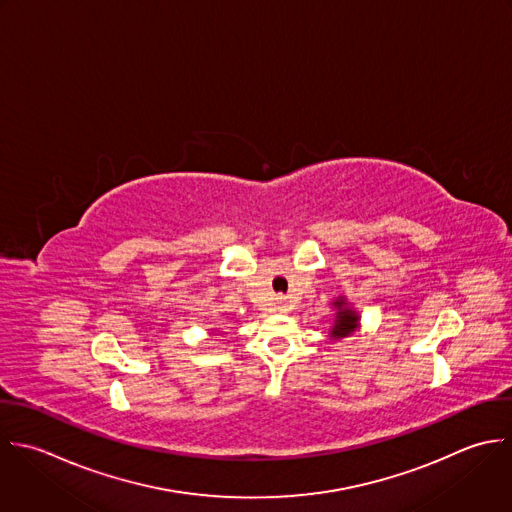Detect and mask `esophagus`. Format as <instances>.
I'll list each match as a JSON object with an SVG mask.
<instances>
[{
	"mask_svg": "<svg viewBox=\"0 0 512 512\" xmlns=\"http://www.w3.org/2000/svg\"><path fill=\"white\" fill-rule=\"evenodd\" d=\"M281 313H287L289 311V307H287V303L285 301H279V307H277Z\"/></svg>",
	"mask_w": 512,
	"mask_h": 512,
	"instance_id": "34e87169",
	"label": "esophagus"
}]
</instances>
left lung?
<instances>
[{"label":"left lung","instance_id":"1","mask_svg":"<svg viewBox=\"0 0 512 512\" xmlns=\"http://www.w3.org/2000/svg\"><path fill=\"white\" fill-rule=\"evenodd\" d=\"M331 305L335 311L333 323H331V329L327 335L331 341L347 339L361 329V313L353 307V303H349V299L345 295L335 297Z\"/></svg>","mask_w":512,"mask_h":512}]
</instances>
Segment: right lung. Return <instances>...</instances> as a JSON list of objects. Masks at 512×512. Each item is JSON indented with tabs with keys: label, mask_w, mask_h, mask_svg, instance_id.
<instances>
[{
	"label": "right lung",
	"mask_w": 512,
	"mask_h": 512,
	"mask_svg": "<svg viewBox=\"0 0 512 512\" xmlns=\"http://www.w3.org/2000/svg\"><path fill=\"white\" fill-rule=\"evenodd\" d=\"M213 333H215V335H219V333H217V331H215V329H213Z\"/></svg>",
	"instance_id": "obj_1"
}]
</instances>
